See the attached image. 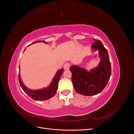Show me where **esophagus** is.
<instances>
[{
  "label": "esophagus",
  "instance_id": "34e87169",
  "mask_svg": "<svg viewBox=\"0 0 134 134\" xmlns=\"http://www.w3.org/2000/svg\"><path fill=\"white\" fill-rule=\"evenodd\" d=\"M70 66V64L69 63H66L65 64V65H64V69L65 70H68L69 69Z\"/></svg>",
  "mask_w": 134,
  "mask_h": 134
}]
</instances>
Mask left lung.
<instances>
[{
	"label": "left lung",
	"mask_w": 134,
	"mask_h": 134,
	"mask_svg": "<svg viewBox=\"0 0 134 134\" xmlns=\"http://www.w3.org/2000/svg\"><path fill=\"white\" fill-rule=\"evenodd\" d=\"M92 44L93 51H98L100 62L98 66L88 71L78 65H72V83L80 94L91 96L98 94L107 86L111 75V66L108 51L100 40L94 39Z\"/></svg>",
	"instance_id": "8db88e82"
}]
</instances>
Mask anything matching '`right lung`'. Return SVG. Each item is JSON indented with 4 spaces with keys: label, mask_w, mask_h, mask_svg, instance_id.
I'll use <instances>...</instances> for the list:
<instances>
[{
    "label": "right lung",
    "mask_w": 134,
    "mask_h": 134,
    "mask_svg": "<svg viewBox=\"0 0 134 134\" xmlns=\"http://www.w3.org/2000/svg\"><path fill=\"white\" fill-rule=\"evenodd\" d=\"M40 42H42L47 43L46 42L44 41H37L32 43ZM19 70H20L19 66ZM63 71H64L63 69H61L57 71V72L56 73L55 76L54 77V78L52 79V82L51 83L50 86L46 88L41 89V90H31L30 89L27 88L25 85L23 84L21 78V76H20V74L19 73L18 79H19L20 86H21V87H22L23 91L25 92L28 96H30L32 99H33L35 100H40V101L47 100L51 98V97H54L56 94V91H57V90H58L59 82L60 80L61 75H62Z\"/></svg>",
    "instance_id": "add662e5"
}]
</instances>
